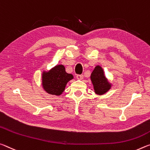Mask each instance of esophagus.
<instances>
[{
    "mask_svg": "<svg viewBox=\"0 0 150 150\" xmlns=\"http://www.w3.org/2000/svg\"><path fill=\"white\" fill-rule=\"evenodd\" d=\"M83 78H84V76L82 74H78L76 76V78L78 80H82Z\"/></svg>",
    "mask_w": 150,
    "mask_h": 150,
    "instance_id": "esophagus-1",
    "label": "esophagus"
}]
</instances>
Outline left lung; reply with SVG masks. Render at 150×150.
<instances>
[{"mask_svg":"<svg viewBox=\"0 0 150 150\" xmlns=\"http://www.w3.org/2000/svg\"><path fill=\"white\" fill-rule=\"evenodd\" d=\"M90 80L96 94H104L112 87L111 83L105 76L103 68L100 66L98 65L94 68L90 76Z\"/></svg>","mask_w":150,"mask_h":150,"instance_id":"left-lung-1","label":"left lung"}]
</instances>
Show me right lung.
I'll return each instance as SVG.
<instances>
[{"instance_id": "right-lung-1", "label": "right lung", "mask_w": 150, "mask_h": 150, "mask_svg": "<svg viewBox=\"0 0 150 150\" xmlns=\"http://www.w3.org/2000/svg\"><path fill=\"white\" fill-rule=\"evenodd\" d=\"M73 78L72 74L66 72L64 66L59 64L49 71H43L42 85L48 94L60 96L64 91L67 83Z\"/></svg>"}]
</instances>
